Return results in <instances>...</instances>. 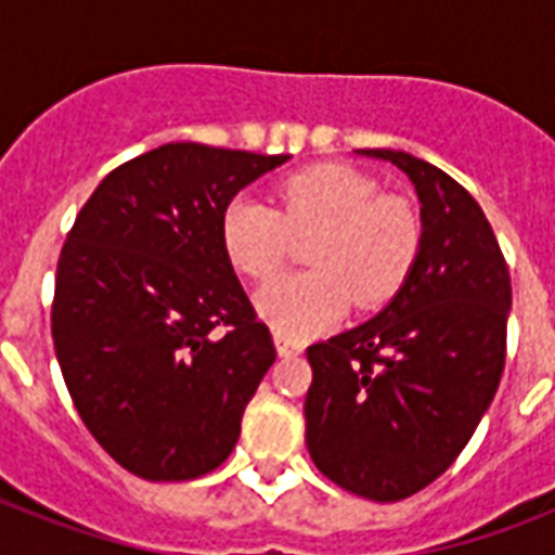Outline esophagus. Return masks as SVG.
<instances>
[{"instance_id": "esophagus-1", "label": "esophagus", "mask_w": 555, "mask_h": 555, "mask_svg": "<svg viewBox=\"0 0 555 555\" xmlns=\"http://www.w3.org/2000/svg\"><path fill=\"white\" fill-rule=\"evenodd\" d=\"M276 351L279 357H296L299 351H302V346L299 343H294V339L282 337V334H276Z\"/></svg>"}]
</instances>
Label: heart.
<instances>
[{"label": "heart", "instance_id": "1", "mask_svg": "<svg viewBox=\"0 0 555 555\" xmlns=\"http://www.w3.org/2000/svg\"><path fill=\"white\" fill-rule=\"evenodd\" d=\"M308 235L311 270L273 279L256 296L261 320L294 343L337 325L351 302L360 311L391 302L421 261L423 218L363 169L317 164L279 181L276 207L235 195L218 221L227 261L247 279L279 273L294 238Z\"/></svg>", "mask_w": 555, "mask_h": 555}]
</instances>
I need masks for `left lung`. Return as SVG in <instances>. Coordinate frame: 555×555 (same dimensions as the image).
Returning a JSON list of instances; mask_svg holds the SVG:
<instances>
[{"label": "left lung", "mask_w": 555, "mask_h": 555, "mask_svg": "<svg viewBox=\"0 0 555 555\" xmlns=\"http://www.w3.org/2000/svg\"><path fill=\"white\" fill-rule=\"evenodd\" d=\"M403 169L423 250L374 320L308 348L305 443L328 481L403 501L455 464L495 397L507 354L509 270L478 201L409 152L357 150Z\"/></svg>", "instance_id": "1"}]
</instances>
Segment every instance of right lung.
Wrapping results in <instances>:
<instances>
[{"label":"right lung","instance_id":"right-lung-1","mask_svg":"<svg viewBox=\"0 0 555 555\" xmlns=\"http://www.w3.org/2000/svg\"><path fill=\"white\" fill-rule=\"evenodd\" d=\"M287 155L164 143L112 169L56 261L51 337L74 409L117 464L192 481L233 452L276 360L227 261V201Z\"/></svg>","mask_w":555,"mask_h":555}]
</instances>
